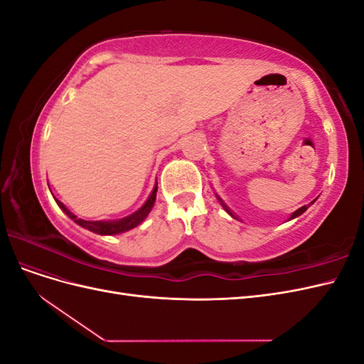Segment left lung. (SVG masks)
I'll return each instance as SVG.
<instances>
[{
  "mask_svg": "<svg viewBox=\"0 0 364 364\" xmlns=\"http://www.w3.org/2000/svg\"><path fill=\"white\" fill-rule=\"evenodd\" d=\"M215 196H217V194H215ZM217 199H218L220 205H222V206H223V209H225V211H226V213H228V214H229L230 217H232V218H235V220H240V218H238V215H235V214H234L232 211H230V208H229V206H228V205H226V203H225V202H223L222 199H220V197H218V196H217ZM314 202H316V199H314V200H313V202H311L310 205H313ZM310 205H305V206H301L299 209H296V211H294V213H293V214H291V215L289 217V220H293V218H296V217H299V215H302V214H304V213L306 211V209H308V206H310ZM289 220H287V222H289ZM240 222H241V220H240Z\"/></svg>",
  "mask_w": 364,
  "mask_h": 364,
  "instance_id": "left-lung-1",
  "label": "left lung"
}]
</instances>
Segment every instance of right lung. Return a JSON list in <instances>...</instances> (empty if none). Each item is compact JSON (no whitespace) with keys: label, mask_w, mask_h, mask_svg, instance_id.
Here are the masks:
<instances>
[{"label":"right lung","mask_w":364,"mask_h":364,"mask_svg":"<svg viewBox=\"0 0 364 364\" xmlns=\"http://www.w3.org/2000/svg\"><path fill=\"white\" fill-rule=\"evenodd\" d=\"M156 191H158V183L153 186V191L150 193L149 199L144 202V205H142L138 211H135L134 214H130L124 218H118V220H95V222H91V220H83V218H79L77 215H74L70 209L65 206L60 200H58L56 197H54V200H56V203L59 205V208L62 209V211L67 214L74 223H77L79 226L91 230V232L94 234H98V235H117V234H123V232H127V230L136 228L138 225H141L144 220L147 218V215L150 214L151 208L155 206V202H156Z\"/></svg>","instance_id":"obj_1"}]
</instances>
